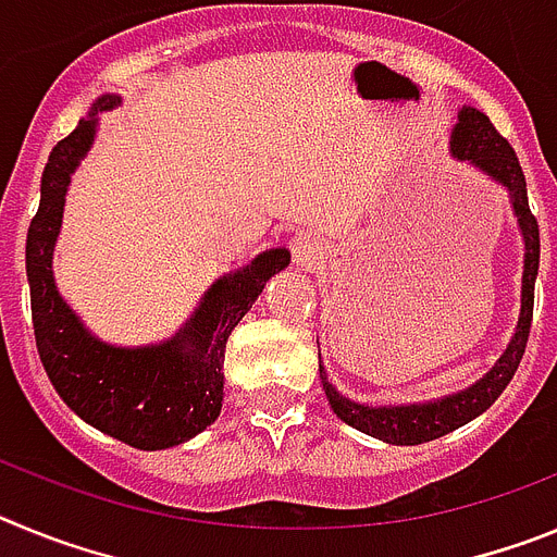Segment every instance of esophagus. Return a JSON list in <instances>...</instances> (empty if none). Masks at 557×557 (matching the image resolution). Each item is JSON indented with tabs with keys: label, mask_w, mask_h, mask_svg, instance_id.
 Masks as SVG:
<instances>
[{
	"label": "esophagus",
	"mask_w": 557,
	"mask_h": 557,
	"mask_svg": "<svg viewBox=\"0 0 557 557\" xmlns=\"http://www.w3.org/2000/svg\"><path fill=\"white\" fill-rule=\"evenodd\" d=\"M323 250H326V245H323L321 236L309 234V231L295 234L293 243H289V253H293V262L298 268H312V264L321 262Z\"/></svg>",
	"instance_id": "34e87169"
}]
</instances>
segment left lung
Masks as SVG:
<instances>
[{
    "label": "left lung",
    "instance_id": "obj_1",
    "mask_svg": "<svg viewBox=\"0 0 557 557\" xmlns=\"http://www.w3.org/2000/svg\"><path fill=\"white\" fill-rule=\"evenodd\" d=\"M451 156L457 161H466L482 175H488L494 184L508 191L510 209H513L516 225L524 239V273H521V309L516 334L510 337L508 348L496 359L482 379L466 391H457L451 396L435 398V401H412V405H393V407H368L346 398L337 387L329 382V373L321 362V346H318V368H321L323 391H326L329 405L343 418L348 426L366 432V435L379 437L393 446H416L435 441L441 435H449L457 426L469 424L476 416L488 410L502 391L510 385L524 346L530 337V323H533V289L535 275H539V223L530 214L528 203V184H524V172H521L519 159H516L513 147L508 139H502L496 127L482 111L471 106H462L457 111V125L451 127Z\"/></svg>",
    "mask_w": 557,
    "mask_h": 557
}]
</instances>
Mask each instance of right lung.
Wrapping results in <instances>:
<instances>
[{
    "label": "right lung",
    "instance_id": "obj_1",
    "mask_svg": "<svg viewBox=\"0 0 557 557\" xmlns=\"http://www.w3.org/2000/svg\"><path fill=\"white\" fill-rule=\"evenodd\" d=\"M120 102V95L97 97L88 116L49 152L41 203L27 231V282L36 346L58 396L95 430L156 451L186 444L218 421L228 334L262 295L270 275L287 268L289 250L270 248L245 268L220 275L184 326L161 343L113 346L97 337L63 301L52 256L72 175L95 145L100 113Z\"/></svg>",
    "mask_w": 557,
    "mask_h": 557
}]
</instances>
